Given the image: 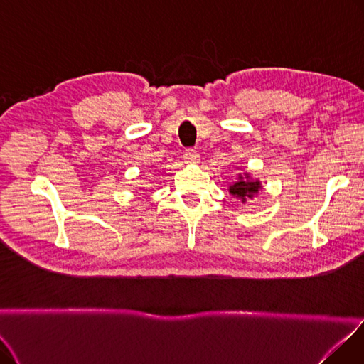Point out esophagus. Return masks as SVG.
Wrapping results in <instances>:
<instances>
[{
  "label": "esophagus",
  "instance_id": "1",
  "mask_svg": "<svg viewBox=\"0 0 364 364\" xmlns=\"http://www.w3.org/2000/svg\"><path fill=\"white\" fill-rule=\"evenodd\" d=\"M183 159H185L186 163H191V164H194V163H198L200 155L197 154V151H196V149H186V151L183 152Z\"/></svg>",
  "mask_w": 364,
  "mask_h": 364
}]
</instances>
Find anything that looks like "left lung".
I'll use <instances>...</instances> for the list:
<instances>
[{
	"label": "left lung",
	"mask_w": 364,
	"mask_h": 364,
	"mask_svg": "<svg viewBox=\"0 0 364 364\" xmlns=\"http://www.w3.org/2000/svg\"><path fill=\"white\" fill-rule=\"evenodd\" d=\"M259 190V182H252L250 181V176H246L245 179L239 176V181L230 186V193L232 196H237L242 198V201H246V198H252L254 194H257Z\"/></svg>",
	"instance_id": "8db88e82"
}]
</instances>
